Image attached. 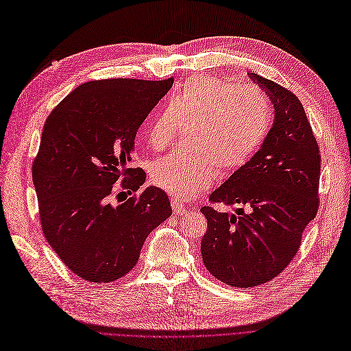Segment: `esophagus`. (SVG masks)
<instances>
[{"instance_id":"obj_1","label":"esophagus","mask_w":351,"mask_h":351,"mask_svg":"<svg viewBox=\"0 0 351 351\" xmlns=\"http://www.w3.org/2000/svg\"><path fill=\"white\" fill-rule=\"evenodd\" d=\"M171 206H173V210H174L176 215H184V213H187V208L180 200H177V199H171Z\"/></svg>"}]
</instances>
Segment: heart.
<instances>
[{
	"label": "heart",
	"mask_w": 351,
	"mask_h": 351,
	"mask_svg": "<svg viewBox=\"0 0 351 351\" xmlns=\"http://www.w3.org/2000/svg\"><path fill=\"white\" fill-rule=\"evenodd\" d=\"M271 120V101L263 90L209 75L191 77L149 122L147 136L155 151L167 149L181 123L189 125V142L154 164V183L178 199L197 196L212 184L216 168L232 173L252 158Z\"/></svg>",
	"instance_id": "obj_1"
}]
</instances>
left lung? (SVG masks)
Listing matches in <instances>:
<instances>
[{"instance_id": "1", "label": "left lung", "mask_w": 351, "mask_h": 351, "mask_svg": "<svg viewBox=\"0 0 351 351\" xmlns=\"http://www.w3.org/2000/svg\"><path fill=\"white\" fill-rule=\"evenodd\" d=\"M248 75L273 101V126L252 158L209 196L212 203L235 206V213L200 209L208 219L203 263L234 287L258 286L282 273L319 203L321 155L304 106L279 84Z\"/></svg>"}]
</instances>
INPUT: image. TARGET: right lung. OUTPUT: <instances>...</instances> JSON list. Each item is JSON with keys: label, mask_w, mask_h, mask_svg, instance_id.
Listing matches in <instances>:
<instances>
[{"label": "right lung", "mask_w": 351, "mask_h": 351, "mask_svg": "<svg viewBox=\"0 0 351 351\" xmlns=\"http://www.w3.org/2000/svg\"><path fill=\"white\" fill-rule=\"evenodd\" d=\"M173 82L88 81L46 119L32 173L40 223L58 257L84 280L108 283L129 273L145 239L173 213L167 193L154 186L112 203L117 189L132 195L145 183L147 174L132 165L135 136Z\"/></svg>", "instance_id": "add662e5"}]
</instances>
